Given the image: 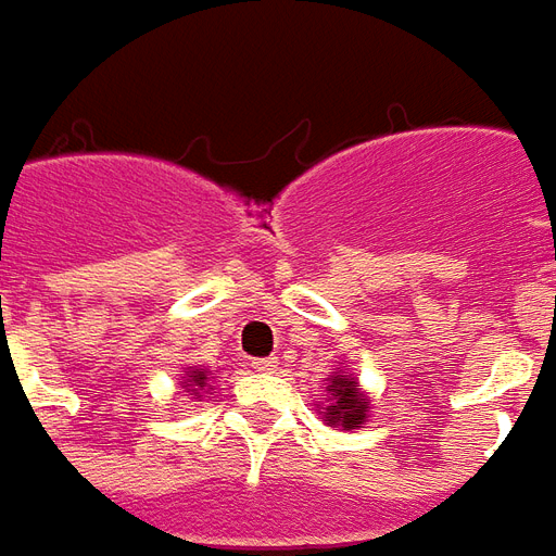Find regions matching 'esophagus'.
I'll use <instances>...</instances> for the list:
<instances>
[{
    "mask_svg": "<svg viewBox=\"0 0 556 556\" xmlns=\"http://www.w3.org/2000/svg\"><path fill=\"white\" fill-rule=\"evenodd\" d=\"M251 367L261 372H275L278 370V358H254V362H251Z\"/></svg>",
    "mask_w": 556,
    "mask_h": 556,
    "instance_id": "34e87169",
    "label": "esophagus"
}]
</instances>
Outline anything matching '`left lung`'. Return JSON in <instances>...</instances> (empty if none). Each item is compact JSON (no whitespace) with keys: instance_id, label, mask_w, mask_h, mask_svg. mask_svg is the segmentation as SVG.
I'll list each match as a JSON object with an SVG mask.
<instances>
[{"instance_id":"obj_1","label":"left lung","mask_w":556,"mask_h":556,"mask_svg":"<svg viewBox=\"0 0 556 556\" xmlns=\"http://www.w3.org/2000/svg\"><path fill=\"white\" fill-rule=\"evenodd\" d=\"M328 403L323 417L328 420V427L340 429H358L367 420L370 412V400L362 394V388L355 382V376H331L328 379Z\"/></svg>"}]
</instances>
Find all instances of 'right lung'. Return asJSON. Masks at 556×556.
<instances>
[{
	"instance_id": "right-lung-1",
	"label": "right lung",
	"mask_w": 556,
	"mask_h": 556,
	"mask_svg": "<svg viewBox=\"0 0 556 556\" xmlns=\"http://www.w3.org/2000/svg\"><path fill=\"white\" fill-rule=\"evenodd\" d=\"M210 379H213V372L210 370H201V367H189V370L184 372V388L186 391H192L194 400L201 396V391H206L210 388Z\"/></svg>"
}]
</instances>
